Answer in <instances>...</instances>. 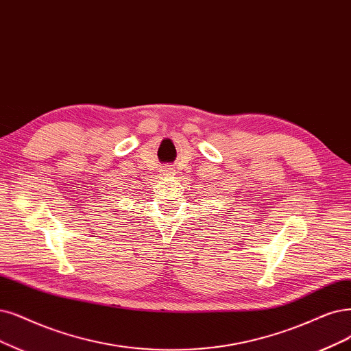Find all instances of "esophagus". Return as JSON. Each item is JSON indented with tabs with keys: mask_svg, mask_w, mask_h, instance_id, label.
I'll list each match as a JSON object with an SVG mask.
<instances>
[{
	"mask_svg": "<svg viewBox=\"0 0 351 351\" xmlns=\"http://www.w3.org/2000/svg\"><path fill=\"white\" fill-rule=\"evenodd\" d=\"M162 173H163L165 176H171V175H173V169L169 167V166H165V167L162 169Z\"/></svg>",
	"mask_w": 351,
	"mask_h": 351,
	"instance_id": "34e87169",
	"label": "esophagus"
}]
</instances>
